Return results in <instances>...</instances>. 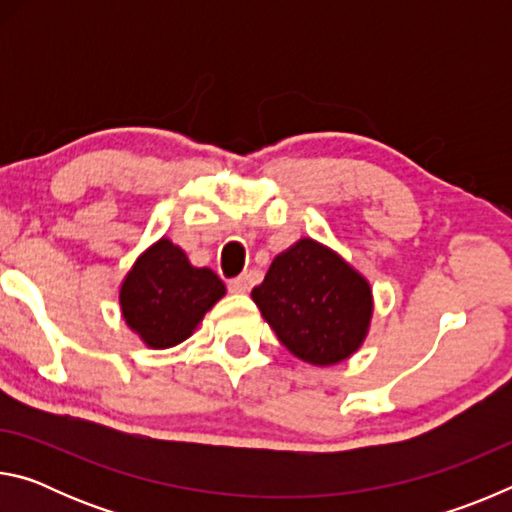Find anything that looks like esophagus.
<instances>
[{"label": "esophagus", "mask_w": 512, "mask_h": 512, "mask_svg": "<svg viewBox=\"0 0 512 512\" xmlns=\"http://www.w3.org/2000/svg\"><path fill=\"white\" fill-rule=\"evenodd\" d=\"M228 289L232 293H246L250 289V277L248 275H239V277H232L228 282Z\"/></svg>", "instance_id": "34e87169"}]
</instances>
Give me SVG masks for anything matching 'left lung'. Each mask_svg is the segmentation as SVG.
I'll list each match as a JSON object with an SVG mask.
<instances>
[{"mask_svg": "<svg viewBox=\"0 0 512 512\" xmlns=\"http://www.w3.org/2000/svg\"><path fill=\"white\" fill-rule=\"evenodd\" d=\"M253 300L284 348L314 366L357 352L372 316L366 277L314 239L277 255Z\"/></svg>", "mask_w": 512, "mask_h": 512, "instance_id": "left-lung-1", "label": "left lung"}]
</instances>
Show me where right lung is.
Returning a JSON list of instances; mask_svg holds the SVG:
<instances>
[{"label": "right lung", "mask_w": 512, "mask_h": 512, "mask_svg": "<svg viewBox=\"0 0 512 512\" xmlns=\"http://www.w3.org/2000/svg\"><path fill=\"white\" fill-rule=\"evenodd\" d=\"M225 296V284L210 268H196L169 239L140 255L119 291L128 327L155 350L192 336L205 311Z\"/></svg>", "instance_id": "right-lung-1"}]
</instances>
